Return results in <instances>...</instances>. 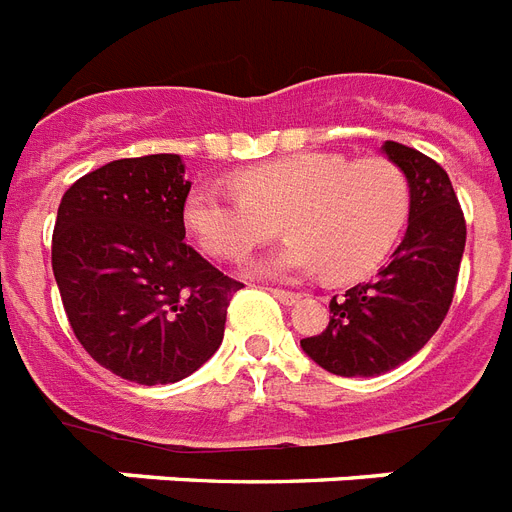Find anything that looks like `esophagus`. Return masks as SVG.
<instances>
[{
    "instance_id": "34e87169",
    "label": "esophagus",
    "mask_w": 512,
    "mask_h": 512,
    "mask_svg": "<svg viewBox=\"0 0 512 512\" xmlns=\"http://www.w3.org/2000/svg\"><path fill=\"white\" fill-rule=\"evenodd\" d=\"M272 296H275L277 301H280V304H285V306H293V304H298V301H301V293H293V290L272 288Z\"/></svg>"
}]
</instances>
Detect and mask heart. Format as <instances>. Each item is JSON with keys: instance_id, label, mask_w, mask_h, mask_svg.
<instances>
[{"instance_id": "obj_1", "label": "heart", "mask_w": 512, "mask_h": 512, "mask_svg": "<svg viewBox=\"0 0 512 512\" xmlns=\"http://www.w3.org/2000/svg\"><path fill=\"white\" fill-rule=\"evenodd\" d=\"M232 182L237 192L208 182L192 187L182 222L216 259H243L275 237L282 222L293 237L253 261V272L264 277H365L386 259L410 216V179L380 155L359 161L338 153L285 155L240 169Z\"/></svg>"}]
</instances>
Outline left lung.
Here are the masks:
<instances>
[{"label":"left lung","mask_w":512,"mask_h":512,"mask_svg":"<svg viewBox=\"0 0 512 512\" xmlns=\"http://www.w3.org/2000/svg\"><path fill=\"white\" fill-rule=\"evenodd\" d=\"M410 179V222L386 267L330 301V322L301 349L322 370L375 378L415 357L444 322L465 251V216L447 171L415 147L383 145Z\"/></svg>","instance_id":"8db88e82"}]
</instances>
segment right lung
I'll list each match as a JSON object with an SVG mask.
<instances>
[{"instance_id": "right-lung-1", "label": "right lung", "mask_w": 512, "mask_h": 512, "mask_svg": "<svg viewBox=\"0 0 512 512\" xmlns=\"http://www.w3.org/2000/svg\"><path fill=\"white\" fill-rule=\"evenodd\" d=\"M187 192L182 158L158 153L89 171L57 208L52 272L73 333L142 386L177 383L214 357L243 288L185 243Z\"/></svg>"}]
</instances>
